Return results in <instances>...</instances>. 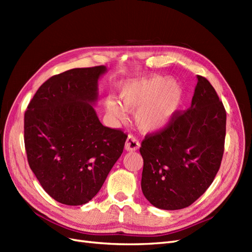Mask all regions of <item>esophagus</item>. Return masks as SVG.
I'll use <instances>...</instances> for the list:
<instances>
[{
    "label": "esophagus",
    "mask_w": 252,
    "mask_h": 252,
    "mask_svg": "<svg viewBox=\"0 0 252 252\" xmlns=\"http://www.w3.org/2000/svg\"><path fill=\"white\" fill-rule=\"evenodd\" d=\"M139 147H140V143L138 139H136L135 136L129 134L125 143V149L127 151H135L139 149Z\"/></svg>",
    "instance_id": "obj_1"
}]
</instances>
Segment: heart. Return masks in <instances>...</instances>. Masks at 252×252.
<instances>
[{"label":"heart","instance_id":"obj_1","mask_svg":"<svg viewBox=\"0 0 252 252\" xmlns=\"http://www.w3.org/2000/svg\"><path fill=\"white\" fill-rule=\"evenodd\" d=\"M124 107L112 98H106L105 109L116 120L125 118V110L135 111V123L143 131L161 130L170 123L182 102L179 84L162 77L141 78L120 87Z\"/></svg>","mask_w":252,"mask_h":252}]
</instances>
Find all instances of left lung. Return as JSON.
Here are the masks:
<instances>
[{
	"label": "left lung",
	"mask_w": 252,
	"mask_h": 252,
	"mask_svg": "<svg viewBox=\"0 0 252 252\" xmlns=\"http://www.w3.org/2000/svg\"><path fill=\"white\" fill-rule=\"evenodd\" d=\"M191 106L141 144L142 191L159 209L188 207L208 189L224 154L226 111L207 79L197 75Z\"/></svg>",
	"instance_id": "8db88e82"
}]
</instances>
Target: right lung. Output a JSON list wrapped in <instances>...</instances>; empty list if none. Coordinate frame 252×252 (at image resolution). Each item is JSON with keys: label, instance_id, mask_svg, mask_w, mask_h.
<instances>
[{"label": "right lung", "instance_id": "add662e5", "mask_svg": "<svg viewBox=\"0 0 252 252\" xmlns=\"http://www.w3.org/2000/svg\"><path fill=\"white\" fill-rule=\"evenodd\" d=\"M105 66L74 68L37 89L24 117L28 164L59 203L78 206L100 191L124 149L127 134L105 127L93 105Z\"/></svg>", "mask_w": 252, "mask_h": 252}]
</instances>
